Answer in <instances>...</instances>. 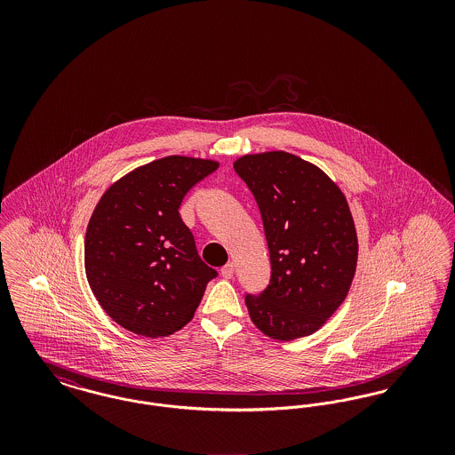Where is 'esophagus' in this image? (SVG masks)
Returning a JSON list of instances; mask_svg holds the SVG:
<instances>
[{"instance_id": "obj_1", "label": "esophagus", "mask_w": 455, "mask_h": 455, "mask_svg": "<svg viewBox=\"0 0 455 455\" xmlns=\"http://www.w3.org/2000/svg\"><path fill=\"white\" fill-rule=\"evenodd\" d=\"M234 273H235V264H234V262H228V264H225V266L221 267V276H223L225 280L234 278Z\"/></svg>"}]
</instances>
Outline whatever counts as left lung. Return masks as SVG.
Returning <instances> with one entry per match:
<instances>
[{"instance_id":"left-lung-1","label":"left lung","mask_w":455,"mask_h":455,"mask_svg":"<svg viewBox=\"0 0 455 455\" xmlns=\"http://www.w3.org/2000/svg\"><path fill=\"white\" fill-rule=\"evenodd\" d=\"M235 172L258 201L271 258V280L247 295L254 325L267 338L314 334L345 302L358 260L347 196L317 165L286 152L249 153Z\"/></svg>"}]
</instances>
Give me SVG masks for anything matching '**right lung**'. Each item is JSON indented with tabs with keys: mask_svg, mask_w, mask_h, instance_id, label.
<instances>
[{
	"mask_svg": "<svg viewBox=\"0 0 455 455\" xmlns=\"http://www.w3.org/2000/svg\"><path fill=\"white\" fill-rule=\"evenodd\" d=\"M218 165L164 156L116 180L97 203L85 235L88 284L108 317L131 332L164 338L182 329L217 276L179 208Z\"/></svg>",
	"mask_w": 455,
	"mask_h": 455,
	"instance_id": "add662e5",
	"label": "right lung"
}]
</instances>
